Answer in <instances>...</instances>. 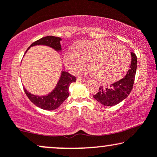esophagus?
<instances>
[{
	"mask_svg": "<svg viewBox=\"0 0 157 157\" xmlns=\"http://www.w3.org/2000/svg\"><path fill=\"white\" fill-rule=\"evenodd\" d=\"M77 81H80V82H86V81H87V80H86V79H83V78H82V77H77Z\"/></svg>",
	"mask_w": 157,
	"mask_h": 157,
	"instance_id": "esophagus-1",
	"label": "esophagus"
}]
</instances>
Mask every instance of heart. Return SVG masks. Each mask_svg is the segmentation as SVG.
<instances>
[{
  "label": "heart",
  "mask_w": 157,
  "mask_h": 157,
  "mask_svg": "<svg viewBox=\"0 0 157 157\" xmlns=\"http://www.w3.org/2000/svg\"><path fill=\"white\" fill-rule=\"evenodd\" d=\"M77 52L66 55V63L71 71L80 73L90 61V68L99 80L111 82L121 77L131 62L127 48L107 40H84L78 43Z\"/></svg>",
  "instance_id": "b5f03b06"
}]
</instances>
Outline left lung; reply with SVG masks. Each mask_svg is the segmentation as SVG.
<instances>
[{"label":"left lung","instance_id":"obj_1","mask_svg":"<svg viewBox=\"0 0 157 157\" xmlns=\"http://www.w3.org/2000/svg\"><path fill=\"white\" fill-rule=\"evenodd\" d=\"M137 67V59L134 52H131V63L127 74L121 80L107 86H100L94 98L105 106H113L120 103L129 95L134 86L135 75Z\"/></svg>","mask_w":157,"mask_h":157}]
</instances>
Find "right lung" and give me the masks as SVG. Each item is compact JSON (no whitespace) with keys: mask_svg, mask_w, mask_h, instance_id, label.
<instances>
[{"mask_svg":"<svg viewBox=\"0 0 157 157\" xmlns=\"http://www.w3.org/2000/svg\"><path fill=\"white\" fill-rule=\"evenodd\" d=\"M60 40V37H58L46 36L36 40L35 42L32 44L30 46H36V45H46V46L55 48L57 51H59L61 49ZM29 48H28V49ZM75 81H76V77L75 76L66 71H63L60 80L55 90L47 96H35L29 93L24 88H23V90L30 101L33 102L35 105L42 109L51 111V110L57 109L68 98L69 95L68 89H69L70 85Z\"/></svg>","mask_w":157,"mask_h":157,"instance_id":"add662e5","label":"right lung"}]
</instances>
